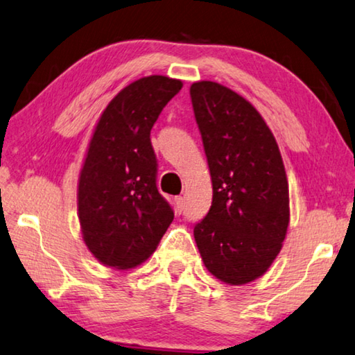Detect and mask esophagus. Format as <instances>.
I'll use <instances>...</instances> for the list:
<instances>
[{
    "instance_id": "1",
    "label": "esophagus",
    "mask_w": 355,
    "mask_h": 355,
    "mask_svg": "<svg viewBox=\"0 0 355 355\" xmlns=\"http://www.w3.org/2000/svg\"><path fill=\"white\" fill-rule=\"evenodd\" d=\"M183 207H184V199L182 198V196H178V198H175V211L178 213V215L183 211Z\"/></svg>"
}]
</instances>
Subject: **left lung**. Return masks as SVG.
<instances>
[{
  "mask_svg": "<svg viewBox=\"0 0 355 355\" xmlns=\"http://www.w3.org/2000/svg\"><path fill=\"white\" fill-rule=\"evenodd\" d=\"M213 184L194 226L205 267L227 284L262 277L289 226V184L277 140L248 101L216 82L189 88Z\"/></svg>",
  "mask_w": 355,
  "mask_h": 355,
  "instance_id": "1",
  "label": "left lung"
}]
</instances>
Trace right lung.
Masks as SVG:
<instances>
[{"label": "right lung", "instance_id": "add662e5", "mask_svg": "<svg viewBox=\"0 0 355 355\" xmlns=\"http://www.w3.org/2000/svg\"><path fill=\"white\" fill-rule=\"evenodd\" d=\"M183 83L148 76L123 88L101 115L78 178L83 241L104 266L134 268L151 256L173 210L156 187L150 131Z\"/></svg>", "mask_w": 355, "mask_h": 355}]
</instances>
